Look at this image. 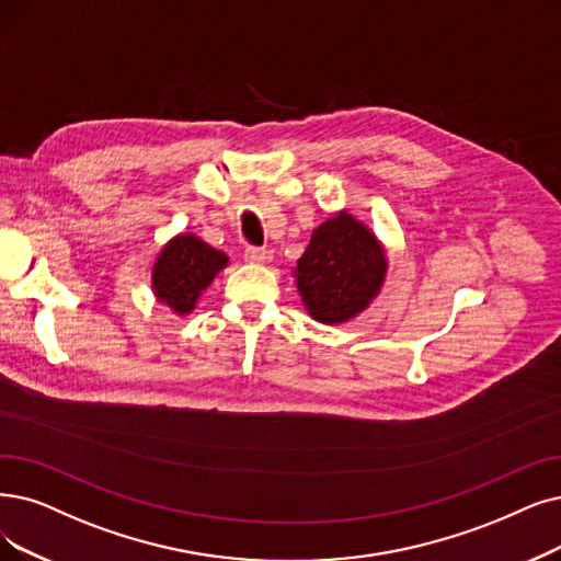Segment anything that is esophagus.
<instances>
[{
  "label": "esophagus",
  "mask_w": 561,
  "mask_h": 561,
  "mask_svg": "<svg viewBox=\"0 0 561 561\" xmlns=\"http://www.w3.org/2000/svg\"><path fill=\"white\" fill-rule=\"evenodd\" d=\"M243 260L251 262V264H266V262L274 260V253L266 251V249H255V245H249V249H245V253H243Z\"/></svg>",
  "instance_id": "esophagus-1"
}]
</instances>
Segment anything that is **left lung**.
<instances>
[{
	"label": "left lung",
	"instance_id": "8db88e82",
	"mask_svg": "<svg viewBox=\"0 0 561 561\" xmlns=\"http://www.w3.org/2000/svg\"><path fill=\"white\" fill-rule=\"evenodd\" d=\"M387 251L366 222L339 211L312 230L295 266L297 289L308 316L343 324L364 312L387 278Z\"/></svg>",
	"mask_w": 561,
	"mask_h": 561
}]
</instances>
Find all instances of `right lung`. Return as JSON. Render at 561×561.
<instances>
[{
    "mask_svg": "<svg viewBox=\"0 0 561 561\" xmlns=\"http://www.w3.org/2000/svg\"><path fill=\"white\" fill-rule=\"evenodd\" d=\"M230 257L191 232L172 237L156 255L151 293L176 316H188Z\"/></svg>",
    "mask_w": 561,
    "mask_h": 561,
    "instance_id": "add662e5",
    "label": "right lung"
}]
</instances>
